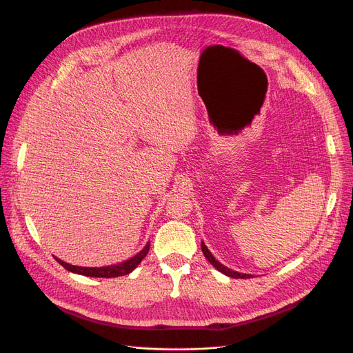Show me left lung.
Returning <instances> with one entry per match:
<instances>
[{"label":"left lung","instance_id":"left-lung-1","mask_svg":"<svg viewBox=\"0 0 353 353\" xmlns=\"http://www.w3.org/2000/svg\"><path fill=\"white\" fill-rule=\"evenodd\" d=\"M201 252H203V254H205V257L208 259V261L210 262V265H213V268H216L220 273H223V274H226L229 277H233V279H250V277H253V274L240 273V272L229 269L225 265H221L219 261H216V257L212 254V252L208 249V246L205 245V242H203V240H201Z\"/></svg>","mask_w":353,"mask_h":353}]
</instances>
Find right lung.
Instances as JSON below:
<instances>
[{"label":"right lung","instance_id":"add662e5","mask_svg":"<svg viewBox=\"0 0 353 353\" xmlns=\"http://www.w3.org/2000/svg\"><path fill=\"white\" fill-rule=\"evenodd\" d=\"M148 249H150V242H147L145 246L133 257L127 259L124 262L116 263V265H108V266H101V268H84V266H76V265H70L63 262L61 259H57V262L67 269L71 273L76 274H83V276H88V277H105V279H110V277H119V276H124L132 273L145 257V254L148 253Z\"/></svg>","mask_w":353,"mask_h":353}]
</instances>
